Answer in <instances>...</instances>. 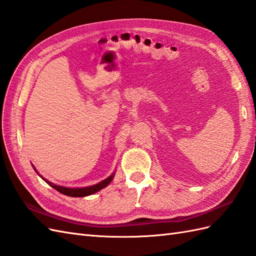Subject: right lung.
<instances>
[{
    "mask_svg": "<svg viewBox=\"0 0 256 256\" xmlns=\"http://www.w3.org/2000/svg\"><path fill=\"white\" fill-rule=\"evenodd\" d=\"M34 170H36V168H34ZM36 172L38 174V172H36ZM38 175H39V174H38ZM113 177H114V174H113V175H110L108 178L103 180V182H98L94 186H86V188H78V189L77 188H66V186H60L50 182H48V180H46V182L50 186H51L52 188H54L55 190H58L60 193H63V194H65V196H74V198H82V196H91V194H93V193H96L101 189L105 188V186H108L112 180H113Z\"/></svg>",
    "mask_w": 256,
    "mask_h": 256,
    "instance_id": "1",
    "label": "right lung"
}]
</instances>
